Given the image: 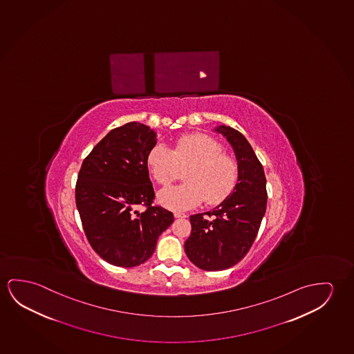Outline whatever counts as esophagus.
<instances>
[{
  "instance_id": "esophagus-1",
  "label": "esophagus",
  "mask_w": 354,
  "mask_h": 354,
  "mask_svg": "<svg viewBox=\"0 0 354 354\" xmlns=\"http://www.w3.org/2000/svg\"><path fill=\"white\" fill-rule=\"evenodd\" d=\"M174 217L175 218H186V217H187V216H186L185 213L175 212Z\"/></svg>"
}]
</instances>
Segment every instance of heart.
Masks as SVG:
<instances>
[{
    "mask_svg": "<svg viewBox=\"0 0 354 354\" xmlns=\"http://www.w3.org/2000/svg\"><path fill=\"white\" fill-rule=\"evenodd\" d=\"M147 165L159 185H168L187 169L183 185L170 186L158 194L160 205L174 211L190 209L203 198L208 205L223 201L234 189L238 164L223 153L212 137L189 135L179 138L173 147L157 145L148 154Z\"/></svg>",
    "mask_w": 354,
    "mask_h": 354,
    "instance_id": "b5f03b06",
    "label": "heart"
}]
</instances>
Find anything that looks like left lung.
<instances>
[{
    "instance_id": "1",
    "label": "left lung",
    "mask_w": 354,
    "mask_h": 354,
    "mask_svg": "<svg viewBox=\"0 0 354 354\" xmlns=\"http://www.w3.org/2000/svg\"><path fill=\"white\" fill-rule=\"evenodd\" d=\"M214 131L223 135L234 149L238 183L212 211L190 217L192 229L185 241L186 255L205 271L227 270L249 252L267 206L266 176L250 143L229 126H217Z\"/></svg>"
}]
</instances>
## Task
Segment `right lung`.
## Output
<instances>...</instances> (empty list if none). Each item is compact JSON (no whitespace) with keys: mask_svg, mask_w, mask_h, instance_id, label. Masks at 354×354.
<instances>
[{"mask_svg":"<svg viewBox=\"0 0 354 354\" xmlns=\"http://www.w3.org/2000/svg\"><path fill=\"white\" fill-rule=\"evenodd\" d=\"M157 143L149 126L129 122L110 131L82 163L76 205L89 244L114 266L147 261L173 213L153 206L147 158ZM145 205L140 213L136 207Z\"/></svg>","mask_w":354,"mask_h":354,"instance_id":"add662e5","label":"right lung"}]
</instances>
